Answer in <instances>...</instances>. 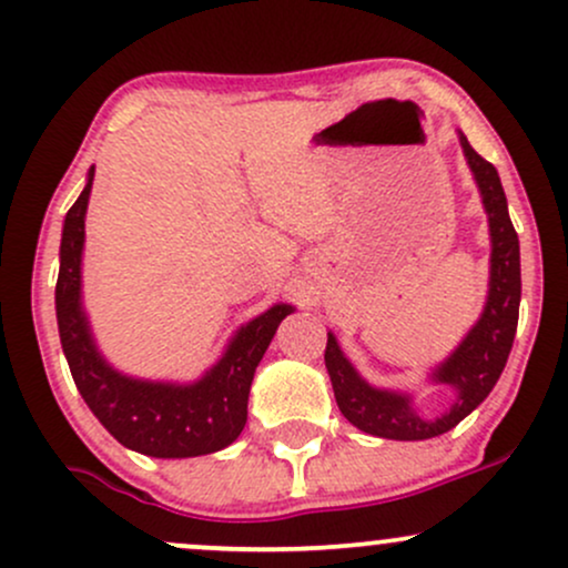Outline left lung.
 I'll return each mask as SVG.
<instances>
[{
    "mask_svg": "<svg viewBox=\"0 0 568 568\" xmlns=\"http://www.w3.org/2000/svg\"><path fill=\"white\" fill-rule=\"evenodd\" d=\"M459 143L465 149L467 165L475 175V184L480 189L488 213L491 277H488V298L480 321L473 325L465 342L452 352V357L440 363L433 374V382L454 387V406L438 419H422L416 408L410 406L408 395L376 389L366 379H361V374L352 368L344 352L338 349L334 334H328V344H325V368H328L331 384H334L338 410L357 429L376 435V438L427 440L454 429L486 400L501 371H505L507 355L513 349L520 306L518 234H515L510 213H507V197L497 168L480 158L462 133Z\"/></svg>",
    "mask_w": 568,
    "mask_h": 568,
    "instance_id": "obj_1",
    "label": "left lung"
}]
</instances>
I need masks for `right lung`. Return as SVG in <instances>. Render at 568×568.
<instances>
[{
	"label": "right lung",
	"instance_id": "1",
	"mask_svg": "<svg viewBox=\"0 0 568 568\" xmlns=\"http://www.w3.org/2000/svg\"><path fill=\"white\" fill-rule=\"evenodd\" d=\"M93 168L63 221L55 315L77 389L122 446L160 459L221 452L237 440L247 419V393L280 321L291 304H275L234 334L221 361L194 384L130 379L98 352L82 310V245Z\"/></svg>",
	"mask_w": 568,
	"mask_h": 568
}]
</instances>
